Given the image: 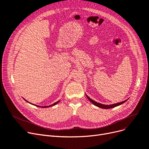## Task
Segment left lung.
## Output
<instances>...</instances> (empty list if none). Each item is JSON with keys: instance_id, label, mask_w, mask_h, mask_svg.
<instances>
[{"instance_id": "obj_1", "label": "left lung", "mask_w": 149, "mask_h": 149, "mask_svg": "<svg viewBox=\"0 0 149 149\" xmlns=\"http://www.w3.org/2000/svg\"><path fill=\"white\" fill-rule=\"evenodd\" d=\"M86 96L87 98L88 99V100H89L93 104H94V105H95V106H97V107L102 108V109H111V108H113V107H117V106H118L121 105V104H122L123 103L125 102L126 101H127V100H125V101H122V102H118V103H117V104H111V105H104V104H100V103H98V102H96V101H95L92 100L87 95H86Z\"/></svg>"}]
</instances>
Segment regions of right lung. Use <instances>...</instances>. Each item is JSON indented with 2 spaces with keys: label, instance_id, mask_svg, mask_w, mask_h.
Instances as JSON below:
<instances>
[{
  "label": "right lung",
  "instance_id": "add662e5",
  "mask_svg": "<svg viewBox=\"0 0 149 149\" xmlns=\"http://www.w3.org/2000/svg\"><path fill=\"white\" fill-rule=\"evenodd\" d=\"M60 101H57V102H56L55 103H54L53 104H52V105H50V106H38V107H42V108H46V107H52V106H54V105H56V104H58L59 102Z\"/></svg>",
  "mask_w": 149,
  "mask_h": 149
}]
</instances>
